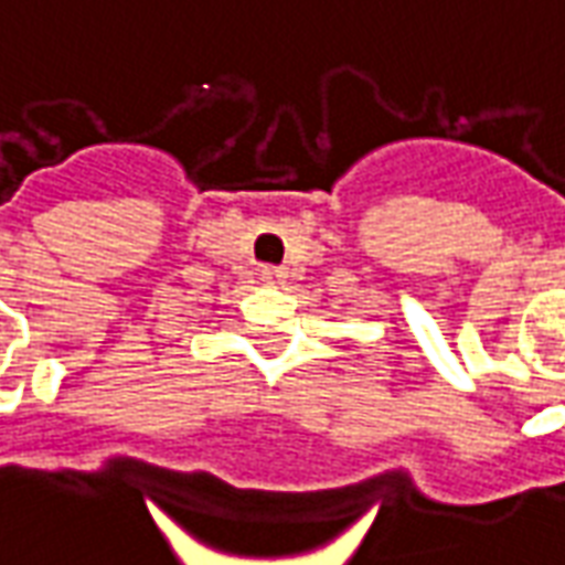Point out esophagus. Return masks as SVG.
<instances>
[{
  "label": "esophagus",
  "instance_id": "esophagus-1",
  "mask_svg": "<svg viewBox=\"0 0 565 565\" xmlns=\"http://www.w3.org/2000/svg\"><path fill=\"white\" fill-rule=\"evenodd\" d=\"M262 279H265V282H282V279H286V270H282V267H262Z\"/></svg>",
  "mask_w": 565,
  "mask_h": 565
}]
</instances>
